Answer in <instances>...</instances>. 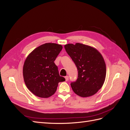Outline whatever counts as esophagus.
<instances>
[{"mask_svg":"<svg viewBox=\"0 0 130 130\" xmlns=\"http://www.w3.org/2000/svg\"><path fill=\"white\" fill-rule=\"evenodd\" d=\"M65 79H66V81H68V80H69V77H68V76H65Z\"/></svg>","mask_w":130,"mask_h":130,"instance_id":"esophagus-1","label":"esophagus"}]
</instances>
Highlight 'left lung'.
I'll return each mask as SVG.
<instances>
[{
	"label": "left lung",
	"mask_w": 130,
	"mask_h": 130,
	"mask_svg": "<svg viewBox=\"0 0 130 130\" xmlns=\"http://www.w3.org/2000/svg\"><path fill=\"white\" fill-rule=\"evenodd\" d=\"M78 70L77 79L72 82L74 92L81 97H88L96 93L103 86L106 75L104 59L95 48L76 43L64 45Z\"/></svg>",
	"instance_id": "1"
}]
</instances>
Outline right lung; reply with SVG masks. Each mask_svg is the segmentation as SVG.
Returning <instances> with one entry per match:
<instances>
[{
  "label": "right lung",
  "mask_w": 130,
  "mask_h": 130,
  "mask_svg": "<svg viewBox=\"0 0 130 130\" xmlns=\"http://www.w3.org/2000/svg\"><path fill=\"white\" fill-rule=\"evenodd\" d=\"M62 48L61 44L47 43L27 56L23 68V77L27 88L34 95L49 98L56 92L59 82L65 81L54 63Z\"/></svg>",
  "instance_id": "obj_1"
}]
</instances>
